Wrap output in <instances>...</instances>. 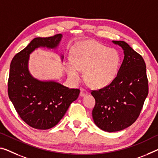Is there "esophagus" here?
<instances>
[{
	"label": "esophagus",
	"mask_w": 158,
	"mask_h": 158,
	"mask_svg": "<svg viewBox=\"0 0 158 158\" xmlns=\"http://www.w3.org/2000/svg\"><path fill=\"white\" fill-rule=\"evenodd\" d=\"M88 94V92H87L86 89H81V93H80V96L81 97H84L85 96L86 94Z\"/></svg>",
	"instance_id": "34e87169"
}]
</instances>
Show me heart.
Here are the masks:
<instances>
[{
    "label": "heart",
    "mask_w": 158,
    "mask_h": 158,
    "mask_svg": "<svg viewBox=\"0 0 158 158\" xmlns=\"http://www.w3.org/2000/svg\"><path fill=\"white\" fill-rule=\"evenodd\" d=\"M120 56L114 48H107L94 41H86L73 48L72 60L66 64V73L74 83L81 81V71L89 85L101 88L115 78Z\"/></svg>",
    "instance_id": "obj_1"
}]
</instances>
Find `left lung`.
Here are the masks:
<instances>
[{"label": "left lung", "instance_id": "8db88e82", "mask_svg": "<svg viewBox=\"0 0 158 158\" xmlns=\"http://www.w3.org/2000/svg\"><path fill=\"white\" fill-rule=\"evenodd\" d=\"M124 54L117 75L109 85L92 91L95 99L94 122L100 129L116 132L132 125L148 94L146 66L143 57L123 41H112Z\"/></svg>", "mask_w": 158, "mask_h": 158}]
</instances>
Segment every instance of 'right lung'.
Segmentation results:
<instances>
[{"mask_svg": "<svg viewBox=\"0 0 158 158\" xmlns=\"http://www.w3.org/2000/svg\"><path fill=\"white\" fill-rule=\"evenodd\" d=\"M61 39V34L35 38L15 56L10 67L9 98L22 119L37 129L47 130L56 125L80 94V89H69L56 81H40L29 71L31 53L40 47L56 48Z\"/></svg>", "mask_w": 158, "mask_h": 158, "instance_id": "add662e5", "label": "right lung"}]
</instances>
